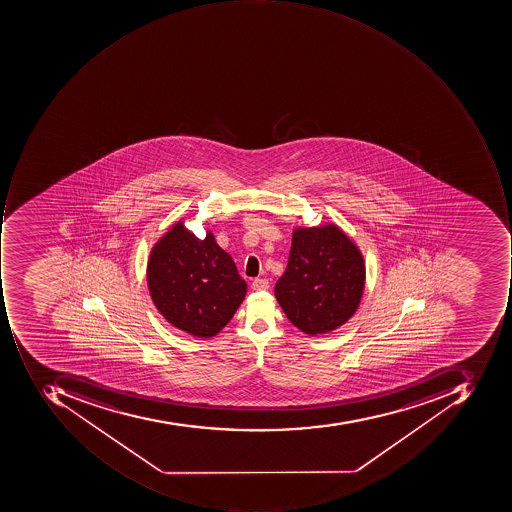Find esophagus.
Here are the masks:
<instances>
[{
  "mask_svg": "<svg viewBox=\"0 0 512 512\" xmlns=\"http://www.w3.org/2000/svg\"><path fill=\"white\" fill-rule=\"evenodd\" d=\"M251 288L254 289V291H268L269 281L266 280V278H255V280L252 281Z\"/></svg>",
  "mask_w": 512,
  "mask_h": 512,
  "instance_id": "1",
  "label": "esophagus"
}]
</instances>
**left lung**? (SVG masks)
<instances>
[{
  "label": "left lung",
  "mask_w": 512,
  "mask_h": 512,
  "mask_svg": "<svg viewBox=\"0 0 512 512\" xmlns=\"http://www.w3.org/2000/svg\"><path fill=\"white\" fill-rule=\"evenodd\" d=\"M365 284V258L340 226H295L288 268L275 284V298L295 328L317 337L354 317Z\"/></svg>",
  "instance_id": "8db88e82"
}]
</instances>
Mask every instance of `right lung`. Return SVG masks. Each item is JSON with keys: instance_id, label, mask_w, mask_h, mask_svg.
<instances>
[{"instance_id": "1", "label": "right lung", "mask_w": 512, "mask_h": 512, "mask_svg": "<svg viewBox=\"0 0 512 512\" xmlns=\"http://www.w3.org/2000/svg\"><path fill=\"white\" fill-rule=\"evenodd\" d=\"M147 289L164 320L195 338H212L234 317L248 284L212 231L206 237L178 220L152 246Z\"/></svg>"}]
</instances>
